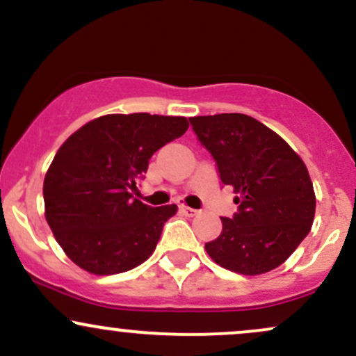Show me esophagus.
Wrapping results in <instances>:
<instances>
[{
    "label": "esophagus",
    "mask_w": 356,
    "mask_h": 356,
    "mask_svg": "<svg viewBox=\"0 0 356 356\" xmlns=\"http://www.w3.org/2000/svg\"><path fill=\"white\" fill-rule=\"evenodd\" d=\"M181 211L187 216V218H192V216L197 214V211L192 209V207H187V206H181Z\"/></svg>",
    "instance_id": "esophagus-1"
}]
</instances>
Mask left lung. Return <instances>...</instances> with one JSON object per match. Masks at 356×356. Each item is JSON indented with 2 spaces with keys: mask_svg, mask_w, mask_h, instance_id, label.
Here are the masks:
<instances>
[{
  "mask_svg": "<svg viewBox=\"0 0 356 356\" xmlns=\"http://www.w3.org/2000/svg\"><path fill=\"white\" fill-rule=\"evenodd\" d=\"M218 165L222 186L234 187L238 212L220 218L219 238L206 243L219 266L263 275L283 264L312 229L316 197L308 169L286 142L244 113L189 118Z\"/></svg>",
  "mask_w": 356,
  "mask_h": 356,
  "instance_id": "obj_1",
  "label": "left lung"
}]
</instances>
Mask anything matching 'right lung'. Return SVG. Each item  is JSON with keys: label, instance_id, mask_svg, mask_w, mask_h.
<instances>
[{"label": "right lung", "instance_id": "1", "mask_svg": "<svg viewBox=\"0 0 356 356\" xmlns=\"http://www.w3.org/2000/svg\"><path fill=\"white\" fill-rule=\"evenodd\" d=\"M187 127L186 117L113 113L65 140L44 175V218L76 266L117 275L152 254L177 206H147L132 194L154 152Z\"/></svg>", "mask_w": 356, "mask_h": 356}]
</instances>
